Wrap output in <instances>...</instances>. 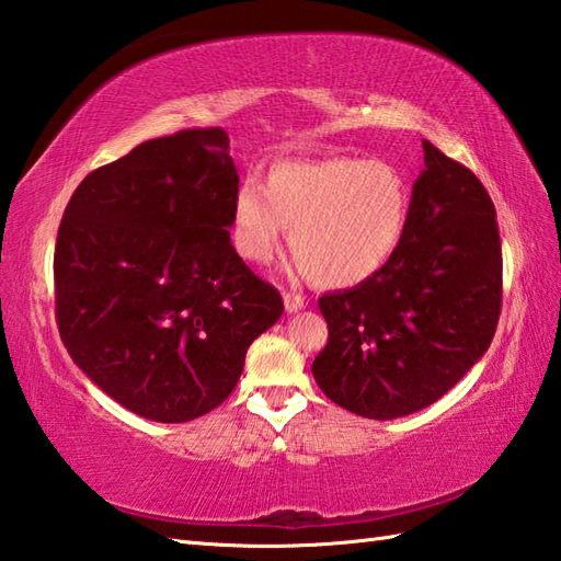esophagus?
I'll use <instances>...</instances> for the list:
<instances>
[{"instance_id":"obj_1","label":"esophagus","mask_w":561,"mask_h":561,"mask_svg":"<svg viewBox=\"0 0 561 561\" xmlns=\"http://www.w3.org/2000/svg\"><path fill=\"white\" fill-rule=\"evenodd\" d=\"M283 305H285V312L295 314L305 307V297L297 295V293H283Z\"/></svg>"}]
</instances>
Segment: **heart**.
Masks as SVG:
<instances>
[{"label":"heart","mask_w":561,"mask_h":561,"mask_svg":"<svg viewBox=\"0 0 561 561\" xmlns=\"http://www.w3.org/2000/svg\"><path fill=\"white\" fill-rule=\"evenodd\" d=\"M413 192L389 160L331 156L283 160L266 190L247 180L232 202V242L252 264H266L290 232L293 256L327 288L365 283L401 247Z\"/></svg>","instance_id":"obj_1"}]
</instances>
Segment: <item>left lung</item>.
Wrapping results in <instances>:
<instances>
[{"label": "left lung", "mask_w": 561, "mask_h": 561, "mask_svg": "<svg viewBox=\"0 0 561 561\" xmlns=\"http://www.w3.org/2000/svg\"><path fill=\"white\" fill-rule=\"evenodd\" d=\"M405 238L377 276L319 297L329 343L312 363L335 405L396 420L432 405L488 353L502 309V242L482 182L422 141Z\"/></svg>", "instance_id": "1"}]
</instances>
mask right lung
<instances>
[{
	"label": "right lung",
	"mask_w": 561,
	"mask_h": 561,
	"mask_svg": "<svg viewBox=\"0 0 561 561\" xmlns=\"http://www.w3.org/2000/svg\"><path fill=\"white\" fill-rule=\"evenodd\" d=\"M228 131L144 141L69 198L55 247L57 327L85 377L131 413L190 422L232 393L283 314L230 242Z\"/></svg>",
	"instance_id": "1"
}]
</instances>
